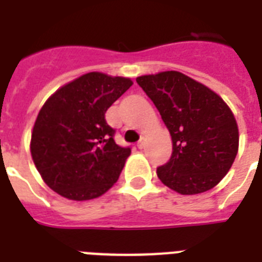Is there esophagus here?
<instances>
[{"label": "esophagus", "instance_id": "esophagus-1", "mask_svg": "<svg viewBox=\"0 0 262 262\" xmlns=\"http://www.w3.org/2000/svg\"><path fill=\"white\" fill-rule=\"evenodd\" d=\"M136 146H138V148H139V150H142V148L144 147V139H140L139 142H138V144H136Z\"/></svg>", "mask_w": 262, "mask_h": 262}]
</instances>
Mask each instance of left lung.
Instances as JSON below:
<instances>
[{
  "label": "left lung",
  "instance_id": "left-lung-1",
  "mask_svg": "<svg viewBox=\"0 0 262 262\" xmlns=\"http://www.w3.org/2000/svg\"><path fill=\"white\" fill-rule=\"evenodd\" d=\"M172 139V154L157 168L161 182L182 195L205 193L221 182L238 152L232 110L210 88L177 71L136 77Z\"/></svg>",
  "mask_w": 262,
  "mask_h": 262
}]
</instances>
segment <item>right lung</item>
I'll list each match as a JSON object with an SVG mask.
<instances>
[{"mask_svg": "<svg viewBox=\"0 0 262 262\" xmlns=\"http://www.w3.org/2000/svg\"><path fill=\"white\" fill-rule=\"evenodd\" d=\"M133 85L128 77L90 72L51 95L34 122L30 154L41 178L72 201H88L111 189L129 147L114 140L105 111Z\"/></svg>", "mask_w": 262, "mask_h": 262, "instance_id": "add662e5", "label": "right lung"}]
</instances>
